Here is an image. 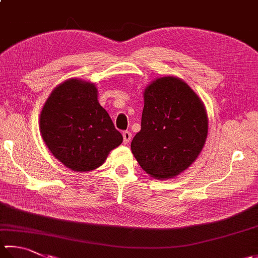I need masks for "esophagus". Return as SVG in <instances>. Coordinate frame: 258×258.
Returning a JSON list of instances; mask_svg holds the SVG:
<instances>
[{"label": "esophagus", "instance_id": "obj_1", "mask_svg": "<svg viewBox=\"0 0 258 258\" xmlns=\"http://www.w3.org/2000/svg\"><path fill=\"white\" fill-rule=\"evenodd\" d=\"M122 137H123V144H128L131 139V133L130 131H123Z\"/></svg>", "mask_w": 258, "mask_h": 258}]
</instances>
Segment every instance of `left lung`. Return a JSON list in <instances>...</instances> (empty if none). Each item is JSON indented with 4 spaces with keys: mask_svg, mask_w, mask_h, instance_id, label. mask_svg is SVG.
Masks as SVG:
<instances>
[{
    "mask_svg": "<svg viewBox=\"0 0 258 258\" xmlns=\"http://www.w3.org/2000/svg\"><path fill=\"white\" fill-rule=\"evenodd\" d=\"M144 102L142 129L131 142V152L152 177H175L191 166L206 144L205 104L185 82L173 76L152 82Z\"/></svg>",
    "mask_w": 258,
    "mask_h": 258,
    "instance_id": "1",
    "label": "left lung"
}]
</instances>
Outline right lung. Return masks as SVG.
Wrapping results in <instances>:
<instances>
[{
	"mask_svg": "<svg viewBox=\"0 0 258 258\" xmlns=\"http://www.w3.org/2000/svg\"><path fill=\"white\" fill-rule=\"evenodd\" d=\"M39 127L51 154L74 172H90L122 143L93 83L70 79L56 86L40 113Z\"/></svg>",
	"mask_w": 258,
	"mask_h": 258,
	"instance_id": "1",
	"label": "right lung"
}]
</instances>
